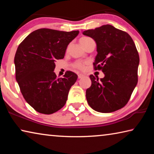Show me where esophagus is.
I'll return each mask as SVG.
<instances>
[{
	"label": "esophagus",
	"mask_w": 154,
	"mask_h": 154,
	"mask_svg": "<svg viewBox=\"0 0 154 154\" xmlns=\"http://www.w3.org/2000/svg\"><path fill=\"white\" fill-rule=\"evenodd\" d=\"M83 77H84V75H83V74L79 73V75H78V78H79V79H81V78H82Z\"/></svg>",
	"instance_id": "esophagus-1"
}]
</instances>
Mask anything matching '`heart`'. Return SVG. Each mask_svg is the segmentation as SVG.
I'll return each instance as SVG.
<instances>
[{"instance_id": "1", "label": "heart", "mask_w": 154, "mask_h": 154, "mask_svg": "<svg viewBox=\"0 0 154 154\" xmlns=\"http://www.w3.org/2000/svg\"><path fill=\"white\" fill-rule=\"evenodd\" d=\"M89 38H89V37H82L80 39V42H82V41H86L88 39H89ZM74 66H75V67L77 68V69H82L83 68V66H84V64H83V63L82 62H77L75 64Z\"/></svg>"}]
</instances>
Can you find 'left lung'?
<instances>
[{
	"instance_id": "obj_1",
	"label": "left lung",
	"mask_w": 154,
	"mask_h": 154,
	"mask_svg": "<svg viewBox=\"0 0 154 154\" xmlns=\"http://www.w3.org/2000/svg\"><path fill=\"white\" fill-rule=\"evenodd\" d=\"M96 41L97 56L94 69L102 71L100 80L90 75L92 85L86 90L88 103L94 110L111 113L126 105L138 82L139 56L128 34L111 25L85 30Z\"/></svg>"
}]
</instances>
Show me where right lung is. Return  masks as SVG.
Segmentation results:
<instances>
[{
	"label": "right lung",
	"mask_w": 154,
	"mask_h": 154,
	"mask_svg": "<svg viewBox=\"0 0 154 154\" xmlns=\"http://www.w3.org/2000/svg\"><path fill=\"white\" fill-rule=\"evenodd\" d=\"M79 32L40 28L18 46L14 58L15 78L26 101L38 113H54L66 104L78 77L69 71L63 78H57L55 60L64 58L68 45Z\"/></svg>",
	"instance_id": "1"
}]
</instances>
